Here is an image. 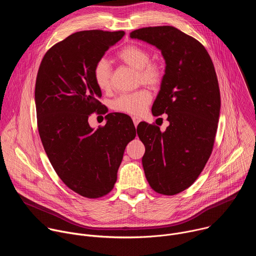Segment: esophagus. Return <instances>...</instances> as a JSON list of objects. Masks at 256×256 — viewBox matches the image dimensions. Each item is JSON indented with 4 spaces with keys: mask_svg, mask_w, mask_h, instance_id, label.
I'll return each instance as SVG.
<instances>
[{
    "mask_svg": "<svg viewBox=\"0 0 256 256\" xmlns=\"http://www.w3.org/2000/svg\"><path fill=\"white\" fill-rule=\"evenodd\" d=\"M140 120H140V118H138V116H132V122H134V124L136 126L138 124V122H140Z\"/></svg>",
    "mask_w": 256,
    "mask_h": 256,
    "instance_id": "34e87169",
    "label": "esophagus"
}]
</instances>
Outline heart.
Listing matches in <instances>:
<instances>
[{"mask_svg": "<svg viewBox=\"0 0 256 256\" xmlns=\"http://www.w3.org/2000/svg\"><path fill=\"white\" fill-rule=\"evenodd\" d=\"M126 64L138 72V81L149 86H158L163 79L164 70L161 64L150 62V52L138 46L130 44L124 48L118 54ZM93 77L96 85L102 91L110 88L112 68L106 60H100L93 68ZM152 100V94L148 89H140L132 93L120 95L112 103L114 110L132 116L142 114Z\"/></svg>", "mask_w": 256, "mask_h": 256, "instance_id": "1", "label": "heart"}]
</instances>
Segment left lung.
Returning a JSON list of instances; mask_svg holds the SVG:
<instances>
[{"instance_id":"obj_1","label":"left lung","mask_w":256,"mask_h":256,"mask_svg":"<svg viewBox=\"0 0 256 256\" xmlns=\"http://www.w3.org/2000/svg\"><path fill=\"white\" fill-rule=\"evenodd\" d=\"M130 36L156 46L165 60L152 114H168L169 126L161 132L142 122L136 132L146 148L142 163L150 186L174 196L194 184L212 151L221 108L216 70L204 46L173 26L144 27Z\"/></svg>"}]
</instances>
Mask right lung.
<instances>
[{
  "mask_svg": "<svg viewBox=\"0 0 256 256\" xmlns=\"http://www.w3.org/2000/svg\"><path fill=\"white\" fill-rule=\"evenodd\" d=\"M124 35L72 34L46 52L36 77V116L46 153L64 184L88 198L112 190L126 144L136 136L132 118L124 114H108L97 130L88 122L91 114L105 112L94 66Z\"/></svg>",
  "mask_w": 256,
  "mask_h": 256,
  "instance_id": "right-lung-1",
  "label": "right lung"
}]
</instances>
